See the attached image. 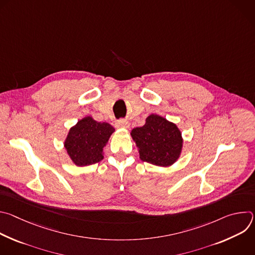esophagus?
<instances>
[{"instance_id": "esophagus-1", "label": "esophagus", "mask_w": 255, "mask_h": 255, "mask_svg": "<svg viewBox=\"0 0 255 255\" xmlns=\"http://www.w3.org/2000/svg\"><path fill=\"white\" fill-rule=\"evenodd\" d=\"M116 127L117 128H124V129H128L130 127L129 122L125 121V120H118L116 122Z\"/></svg>"}]
</instances>
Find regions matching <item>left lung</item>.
<instances>
[{
	"mask_svg": "<svg viewBox=\"0 0 255 255\" xmlns=\"http://www.w3.org/2000/svg\"><path fill=\"white\" fill-rule=\"evenodd\" d=\"M131 136L139 148L142 161L158 166H168L176 161L183 138L175 124L158 115H150L142 127L134 128Z\"/></svg>",
	"mask_w": 255,
	"mask_h": 255,
	"instance_id": "obj_1",
	"label": "left lung"
}]
</instances>
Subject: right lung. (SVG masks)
<instances>
[{
    "instance_id": "add662e5",
    "label": "right lung",
    "mask_w": 255,
    "mask_h": 255,
    "mask_svg": "<svg viewBox=\"0 0 255 255\" xmlns=\"http://www.w3.org/2000/svg\"><path fill=\"white\" fill-rule=\"evenodd\" d=\"M114 131L109 123L86 117L70 128L64 147L77 165L95 164L104 158L103 148Z\"/></svg>"
}]
</instances>
